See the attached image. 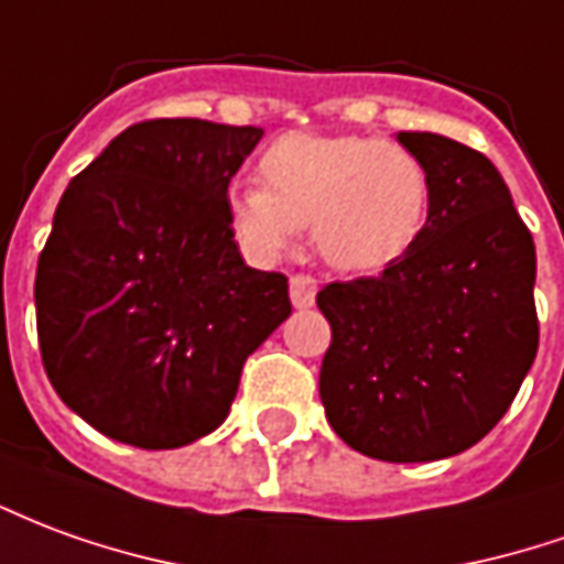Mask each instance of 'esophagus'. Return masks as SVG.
Wrapping results in <instances>:
<instances>
[{"label":"esophagus","mask_w":564,"mask_h":564,"mask_svg":"<svg viewBox=\"0 0 564 564\" xmlns=\"http://www.w3.org/2000/svg\"><path fill=\"white\" fill-rule=\"evenodd\" d=\"M290 299H293L295 308H311L314 299H317V281L311 274H295V278H290Z\"/></svg>","instance_id":"esophagus-1"}]
</instances>
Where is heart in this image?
I'll return each mask as SVG.
<instances>
[{
  "mask_svg": "<svg viewBox=\"0 0 564 564\" xmlns=\"http://www.w3.org/2000/svg\"><path fill=\"white\" fill-rule=\"evenodd\" d=\"M262 186L228 192L235 238L259 262L286 253L305 223L321 256L341 271H378L415 243L431 176L397 140L360 133H283L259 159Z\"/></svg>",
  "mask_w": 564,
  "mask_h": 564,
  "instance_id": "b5f03b06",
  "label": "heart"
}]
</instances>
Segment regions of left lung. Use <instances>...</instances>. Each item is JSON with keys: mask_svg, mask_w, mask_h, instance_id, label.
I'll return each mask as SVG.
<instances>
[{"mask_svg": "<svg viewBox=\"0 0 564 564\" xmlns=\"http://www.w3.org/2000/svg\"><path fill=\"white\" fill-rule=\"evenodd\" d=\"M431 176L427 223L378 278L317 293L333 341L326 421L369 458L415 464L476 446L538 354V256L498 167L440 133L400 131Z\"/></svg>", "mask_w": 564, "mask_h": 564, "instance_id": "1", "label": "left lung"}]
</instances>
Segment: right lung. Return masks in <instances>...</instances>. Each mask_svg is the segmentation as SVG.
<instances>
[{
    "instance_id": "obj_1",
    "label": "right lung",
    "mask_w": 564,
    "mask_h": 564,
    "mask_svg": "<svg viewBox=\"0 0 564 564\" xmlns=\"http://www.w3.org/2000/svg\"><path fill=\"white\" fill-rule=\"evenodd\" d=\"M259 140L140 121L63 192L35 269L39 348L57 397L109 440L180 448L216 431L243 360L290 317L286 278L250 269L228 223Z\"/></svg>"
}]
</instances>
